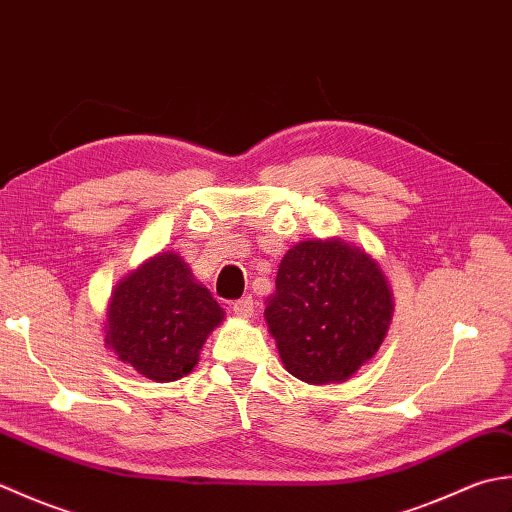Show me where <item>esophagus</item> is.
Listing matches in <instances>:
<instances>
[{"label":"esophagus","instance_id":"esophagus-1","mask_svg":"<svg viewBox=\"0 0 512 512\" xmlns=\"http://www.w3.org/2000/svg\"><path fill=\"white\" fill-rule=\"evenodd\" d=\"M233 312L237 314L239 319H250V317H253V312H255V301H253V297L237 299V301L233 303Z\"/></svg>","mask_w":512,"mask_h":512}]
</instances>
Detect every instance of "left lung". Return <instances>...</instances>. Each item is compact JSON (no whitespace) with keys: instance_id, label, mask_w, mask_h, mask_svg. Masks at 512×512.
Returning <instances> with one entry per match:
<instances>
[{"instance_id":"8db88e82","label":"left lung","mask_w":512,"mask_h":512,"mask_svg":"<svg viewBox=\"0 0 512 512\" xmlns=\"http://www.w3.org/2000/svg\"><path fill=\"white\" fill-rule=\"evenodd\" d=\"M391 314L394 299L380 266L363 248L332 237L288 250L264 317L288 372L328 385L374 358Z\"/></svg>"}]
</instances>
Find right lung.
<instances>
[{"mask_svg": "<svg viewBox=\"0 0 512 512\" xmlns=\"http://www.w3.org/2000/svg\"><path fill=\"white\" fill-rule=\"evenodd\" d=\"M222 319L220 303L191 275L184 259L167 250L114 288L105 343L138 374L171 383L193 372L206 336Z\"/></svg>", "mask_w": 512, "mask_h": 512, "instance_id": "right-lung-1", "label": "right lung"}]
</instances>
